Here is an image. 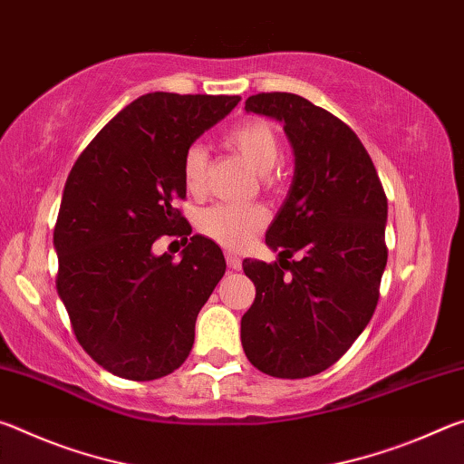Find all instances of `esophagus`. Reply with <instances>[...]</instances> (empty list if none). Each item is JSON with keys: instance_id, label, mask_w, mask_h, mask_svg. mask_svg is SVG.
<instances>
[{"instance_id": "1", "label": "esophagus", "mask_w": 464, "mask_h": 464, "mask_svg": "<svg viewBox=\"0 0 464 464\" xmlns=\"http://www.w3.org/2000/svg\"><path fill=\"white\" fill-rule=\"evenodd\" d=\"M227 266H229L231 270H241V260L237 257V254H227Z\"/></svg>"}]
</instances>
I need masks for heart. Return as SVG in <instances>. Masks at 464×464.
<instances>
[{"instance_id":"obj_1","label":"heart","mask_w":464,"mask_h":464,"mask_svg":"<svg viewBox=\"0 0 464 464\" xmlns=\"http://www.w3.org/2000/svg\"><path fill=\"white\" fill-rule=\"evenodd\" d=\"M225 143L237 153L256 174H270L280 160V140L270 122L254 119L237 124L225 135ZM208 155L202 145H190L182 160L184 184L190 192H202L207 182ZM266 210L262 207L215 204L198 218L200 231L227 249H241L262 229Z\"/></svg>"}]
</instances>
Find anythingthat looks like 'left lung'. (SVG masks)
Instances as JSON below:
<instances>
[{
	"label": "left lung",
	"instance_id": "8db88e82",
	"mask_svg": "<svg viewBox=\"0 0 464 464\" xmlns=\"http://www.w3.org/2000/svg\"><path fill=\"white\" fill-rule=\"evenodd\" d=\"M246 110L282 122L295 176L266 231L278 262L243 260L256 301L241 317V343L257 371L304 379L337 362L372 317L387 196L356 132L327 110L286 92L249 96Z\"/></svg>",
	"mask_w": 464,
	"mask_h": 464
}]
</instances>
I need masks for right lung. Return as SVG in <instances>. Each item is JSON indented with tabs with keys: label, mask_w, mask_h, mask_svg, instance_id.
I'll list each match as a JSON object with an SVG mask.
<instances>
[{
	"label": "right lung",
	"mask_w": 464,
	"mask_h": 464,
	"mask_svg": "<svg viewBox=\"0 0 464 464\" xmlns=\"http://www.w3.org/2000/svg\"><path fill=\"white\" fill-rule=\"evenodd\" d=\"M239 100L145 93L93 137L67 178L53 235L57 290L77 342L121 379L153 381L182 366L223 278L215 241L194 235L179 262L155 256L153 243L192 233L174 208L186 196L184 153Z\"/></svg>",
	"instance_id": "1"
}]
</instances>
